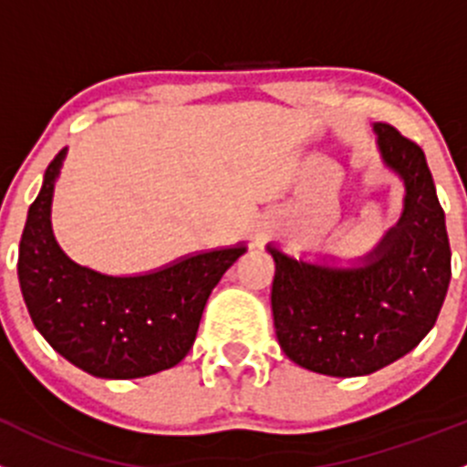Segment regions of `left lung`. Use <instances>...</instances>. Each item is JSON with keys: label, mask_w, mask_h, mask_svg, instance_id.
<instances>
[{"label": "left lung", "mask_w": 467, "mask_h": 467, "mask_svg": "<svg viewBox=\"0 0 467 467\" xmlns=\"http://www.w3.org/2000/svg\"><path fill=\"white\" fill-rule=\"evenodd\" d=\"M388 169L404 180V212L358 266L294 260L278 248L271 310L289 360L326 377H365L413 351L433 328L451 278L445 212L422 148L374 123Z\"/></svg>", "instance_id": "1"}]
</instances>
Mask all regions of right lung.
Here are the masks:
<instances>
[{
	"label": "right lung",
	"instance_id": "1",
	"mask_svg": "<svg viewBox=\"0 0 467 467\" xmlns=\"http://www.w3.org/2000/svg\"><path fill=\"white\" fill-rule=\"evenodd\" d=\"M66 148L31 202L17 278L31 321L54 351L98 379H141L189 354L212 289L246 246L219 248L143 275H104L72 262L52 234L49 207Z\"/></svg>",
	"mask_w": 467,
	"mask_h": 467
}]
</instances>
